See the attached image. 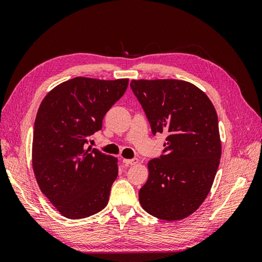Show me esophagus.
I'll list each match as a JSON object with an SVG mask.
<instances>
[{
    "label": "esophagus",
    "instance_id": "34e87169",
    "mask_svg": "<svg viewBox=\"0 0 262 262\" xmlns=\"http://www.w3.org/2000/svg\"><path fill=\"white\" fill-rule=\"evenodd\" d=\"M123 163L125 165H137L139 163V160H138V158H132V160H125V158H124Z\"/></svg>",
    "mask_w": 262,
    "mask_h": 262
}]
</instances>
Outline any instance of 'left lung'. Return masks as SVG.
Wrapping results in <instances>:
<instances>
[{
    "mask_svg": "<svg viewBox=\"0 0 262 262\" xmlns=\"http://www.w3.org/2000/svg\"><path fill=\"white\" fill-rule=\"evenodd\" d=\"M153 134L167 133L165 155L147 164L140 203L165 221L191 215L208 196L220 165L217 114L195 85L180 80H132Z\"/></svg>",
    "mask_w": 262,
    "mask_h": 262,
    "instance_id": "1",
    "label": "left lung"
}]
</instances>
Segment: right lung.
<instances>
[{"mask_svg": "<svg viewBox=\"0 0 262 262\" xmlns=\"http://www.w3.org/2000/svg\"><path fill=\"white\" fill-rule=\"evenodd\" d=\"M129 78L78 76L42 99L35 120L31 162L38 186L62 216L80 220L104 209L118 176V158L85 148L122 97Z\"/></svg>", "mask_w": 262, "mask_h": 262, "instance_id": "add662e5", "label": "right lung"}]
</instances>
